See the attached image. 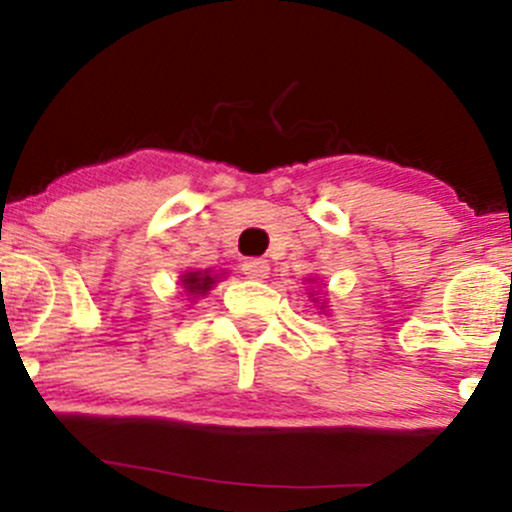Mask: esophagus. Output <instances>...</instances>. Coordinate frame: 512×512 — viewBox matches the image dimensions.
Wrapping results in <instances>:
<instances>
[{
	"label": "esophagus",
	"mask_w": 512,
	"mask_h": 512,
	"mask_svg": "<svg viewBox=\"0 0 512 512\" xmlns=\"http://www.w3.org/2000/svg\"><path fill=\"white\" fill-rule=\"evenodd\" d=\"M243 274L248 276V279H267L269 262L267 260H245Z\"/></svg>",
	"instance_id": "1"
}]
</instances>
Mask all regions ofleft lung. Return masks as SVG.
I'll return each mask as SVG.
<instances>
[{
  "instance_id": "left-lung-1",
  "label": "left lung",
  "mask_w": 512,
  "mask_h": 512,
  "mask_svg": "<svg viewBox=\"0 0 512 512\" xmlns=\"http://www.w3.org/2000/svg\"><path fill=\"white\" fill-rule=\"evenodd\" d=\"M322 308H325V305H322Z\"/></svg>"
}]
</instances>
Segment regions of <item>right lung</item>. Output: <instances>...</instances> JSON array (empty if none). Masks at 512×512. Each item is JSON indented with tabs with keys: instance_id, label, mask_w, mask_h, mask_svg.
Segmentation results:
<instances>
[{
	"instance_id": "add662e5",
	"label": "right lung",
	"mask_w": 512,
	"mask_h": 512,
	"mask_svg": "<svg viewBox=\"0 0 512 512\" xmlns=\"http://www.w3.org/2000/svg\"><path fill=\"white\" fill-rule=\"evenodd\" d=\"M216 279L219 276H211L209 269H204V272H185L182 274V289L190 293L192 298H199V296H207V291H211V286L216 284Z\"/></svg>"
}]
</instances>
